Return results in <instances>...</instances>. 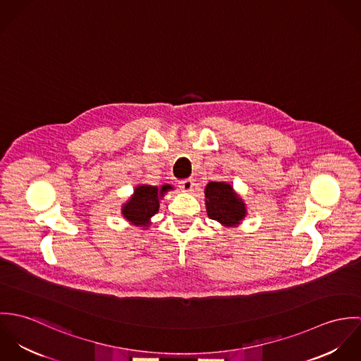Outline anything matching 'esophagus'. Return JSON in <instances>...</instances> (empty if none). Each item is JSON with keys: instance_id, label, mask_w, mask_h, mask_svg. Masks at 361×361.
<instances>
[{"instance_id": "obj_1", "label": "esophagus", "mask_w": 361, "mask_h": 361, "mask_svg": "<svg viewBox=\"0 0 361 361\" xmlns=\"http://www.w3.org/2000/svg\"><path fill=\"white\" fill-rule=\"evenodd\" d=\"M193 186H195V182H193L192 179H185V180H182V182H179V188H180L183 192H186V193L192 192V190H193Z\"/></svg>"}]
</instances>
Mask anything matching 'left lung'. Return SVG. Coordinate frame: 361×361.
<instances>
[{"instance_id": "obj_1", "label": "left lung", "mask_w": 361, "mask_h": 361, "mask_svg": "<svg viewBox=\"0 0 361 361\" xmlns=\"http://www.w3.org/2000/svg\"><path fill=\"white\" fill-rule=\"evenodd\" d=\"M207 215L224 228H236L247 215V207L228 182H209L204 189Z\"/></svg>"}]
</instances>
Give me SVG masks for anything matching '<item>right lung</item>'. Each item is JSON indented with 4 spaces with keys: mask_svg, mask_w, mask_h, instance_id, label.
<instances>
[{
    "mask_svg": "<svg viewBox=\"0 0 361 361\" xmlns=\"http://www.w3.org/2000/svg\"><path fill=\"white\" fill-rule=\"evenodd\" d=\"M169 190H173V186L168 183L159 188L137 185L133 195L121 207V214L129 224L147 229L152 224V218L158 212L161 199Z\"/></svg>",
    "mask_w": 361,
    "mask_h": 361,
    "instance_id": "obj_1",
    "label": "right lung"
}]
</instances>
